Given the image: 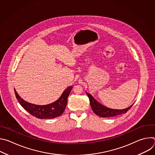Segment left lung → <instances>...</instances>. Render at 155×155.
<instances>
[{"mask_svg": "<svg viewBox=\"0 0 155 155\" xmlns=\"http://www.w3.org/2000/svg\"><path fill=\"white\" fill-rule=\"evenodd\" d=\"M86 94L88 97H89L93 111L95 113V114L101 117H112L121 114H126L132 106V105L129 107L123 110H115L109 108L99 104L97 101H96L93 98V97L90 94L87 93H86Z\"/></svg>", "mask_w": 155, "mask_h": 155, "instance_id": "left-lung-1", "label": "left lung"}]
</instances>
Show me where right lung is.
Masks as SVG:
<instances>
[{
  "label": "right lung",
  "mask_w": 155,
  "mask_h": 155,
  "mask_svg": "<svg viewBox=\"0 0 155 155\" xmlns=\"http://www.w3.org/2000/svg\"><path fill=\"white\" fill-rule=\"evenodd\" d=\"M72 88V86L68 87L58 100L45 105H35L25 101L20 97L15 89V93L19 103L30 114L40 119H51L59 117L63 114L67 105L68 98Z\"/></svg>",
  "instance_id": "obj_1"
}]
</instances>
